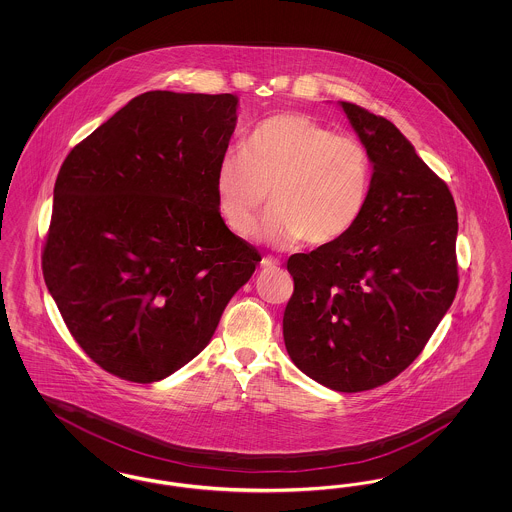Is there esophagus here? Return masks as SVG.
I'll return each instance as SVG.
<instances>
[{"label": "esophagus", "mask_w": 512, "mask_h": 512, "mask_svg": "<svg viewBox=\"0 0 512 512\" xmlns=\"http://www.w3.org/2000/svg\"><path fill=\"white\" fill-rule=\"evenodd\" d=\"M280 267V263L276 261V259H272V257H265L263 261H261V268H265V270H274V268Z\"/></svg>", "instance_id": "obj_1"}]
</instances>
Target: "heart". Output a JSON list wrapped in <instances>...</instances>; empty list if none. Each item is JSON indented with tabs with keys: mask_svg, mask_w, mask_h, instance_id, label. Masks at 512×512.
Returning <instances> with one entry per match:
<instances>
[{
	"mask_svg": "<svg viewBox=\"0 0 512 512\" xmlns=\"http://www.w3.org/2000/svg\"><path fill=\"white\" fill-rule=\"evenodd\" d=\"M370 151L353 136L301 113L259 122L242 153L228 151L215 171V197L226 226L247 236L265 203L272 211L261 226L268 244H334L361 217L372 192Z\"/></svg>",
	"mask_w": 512,
	"mask_h": 512,
	"instance_id": "1",
	"label": "heart"
}]
</instances>
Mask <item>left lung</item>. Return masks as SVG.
Instances as JSON below:
<instances>
[{
  "mask_svg": "<svg viewBox=\"0 0 512 512\" xmlns=\"http://www.w3.org/2000/svg\"><path fill=\"white\" fill-rule=\"evenodd\" d=\"M370 151L365 215L338 242L288 259L284 341L330 390H372L422 353L459 288L457 207L447 184L393 122L341 101Z\"/></svg>",
  "mask_w": 512,
  "mask_h": 512,
  "instance_id": "obj_1",
  "label": "left lung"
}]
</instances>
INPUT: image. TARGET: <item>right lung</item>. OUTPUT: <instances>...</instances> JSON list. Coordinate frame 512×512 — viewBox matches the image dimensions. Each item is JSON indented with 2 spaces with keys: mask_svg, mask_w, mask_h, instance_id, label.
Masks as SVG:
<instances>
[{
  "mask_svg": "<svg viewBox=\"0 0 512 512\" xmlns=\"http://www.w3.org/2000/svg\"><path fill=\"white\" fill-rule=\"evenodd\" d=\"M236 109L232 94L146 92L57 174L44 280L76 343L122 380L151 384L190 363L261 261L215 197Z\"/></svg>",
  "mask_w": 512,
  "mask_h": 512,
  "instance_id": "right-lung-1",
  "label": "right lung"
}]
</instances>
